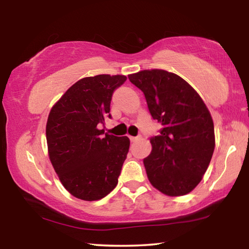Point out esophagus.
<instances>
[{
  "mask_svg": "<svg viewBox=\"0 0 249 249\" xmlns=\"http://www.w3.org/2000/svg\"><path fill=\"white\" fill-rule=\"evenodd\" d=\"M140 137H141V136H136V137H134V136H129V140H130V142H136V141L140 140Z\"/></svg>",
  "mask_w": 249,
  "mask_h": 249,
  "instance_id": "1",
  "label": "esophagus"
}]
</instances>
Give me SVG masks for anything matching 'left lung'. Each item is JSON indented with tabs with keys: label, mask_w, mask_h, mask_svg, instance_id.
Returning a JSON list of instances; mask_svg holds the SVG:
<instances>
[{
	"label": "left lung",
	"mask_w": 249,
	"mask_h": 249,
	"mask_svg": "<svg viewBox=\"0 0 249 249\" xmlns=\"http://www.w3.org/2000/svg\"><path fill=\"white\" fill-rule=\"evenodd\" d=\"M128 79L142 91L151 116L162 125L159 135L150 138L153 149L144 159L150 183L166 196L188 195L203 178L215 147L210 111L176 73L142 70Z\"/></svg>",
	"instance_id": "8db88e82"
}]
</instances>
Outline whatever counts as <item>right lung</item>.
I'll return each instance as SVG.
<instances>
[{
  "mask_svg": "<svg viewBox=\"0 0 249 249\" xmlns=\"http://www.w3.org/2000/svg\"><path fill=\"white\" fill-rule=\"evenodd\" d=\"M126 79L122 74L83 78L50 109L46 125L49 159L66 190L78 199H102L119 182L129 140L103 135L99 126L111 117L113 92Z\"/></svg>",
  "mask_w": 249,
  "mask_h": 249,
  "instance_id": "add662e5",
  "label": "right lung"
}]
</instances>
